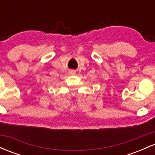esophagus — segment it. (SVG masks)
<instances>
[{
  "instance_id": "1",
  "label": "esophagus",
  "mask_w": 155,
  "mask_h": 155,
  "mask_svg": "<svg viewBox=\"0 0 155 155\" xmlns=\"http://www.w3.org/2000/svg\"><path fill=\"white\" fill-rule=\"evenodd\" d=\"M71 74H75V72L73 71H71Z\"/></svg>"
}]
</instances>
